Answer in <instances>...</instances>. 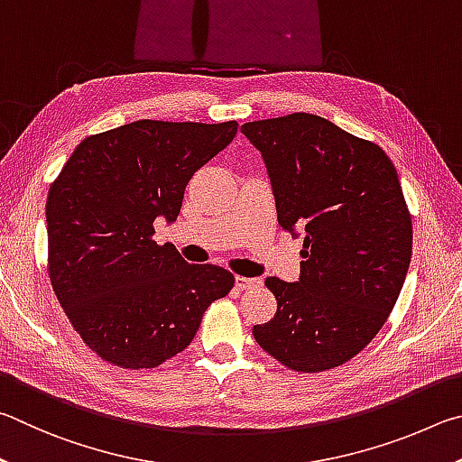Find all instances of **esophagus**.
<instances>
[{
	"mask_svg": "<svg viewBox=\"0 0 462 462\" xmlns=\"http://www.w3.org/2000/svg\"><path fill=\"white\" fill-rule=\"evenodd\" d=\"M257 286H262L260 278H245V276L236 278V288L237 290H249V288H257Z\"/></svg>",
	"mask_w": 462,
	"mask_h": 462,
	"instance_id": "esophagus-1",
	"label": "esophagus"
}]
</instances>
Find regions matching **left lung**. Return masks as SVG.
<instances>
[{"label":"left lung","instance_id":"8db88e82","mask_svg":"<svg viewBox=\"0 0 462 462\" xmlns=\"http://www.w3.org/2000/svg\"><path fill=\"white\" fill-rule=\"evenodd\" d=\"M262 152L282 229H302L300 280L268 278L278 310L257 345L300 374L343 365L393 310L411 257V215L377 143L310 113L241 125Z\"/></svg>","mask_w":462,"mask_h":462}]
</instances>
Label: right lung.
Returning a JSON list of instances; mask_svg holds the SVG:
<instances>
[{"instance_id":"1","label":"right lung","mask_w":462,"mask_h":462,"mask_svg":"<svg viewBox=\"0 0 462 462\" xmlns=\"http://www.w3.org/2000/svg\"><path fill=\"white\" fill-rule=\"evenodd\" d=\"M236 134L237 121L140 119L85 137L51 184L48 276L72 328L101 359L162 365L231 292V272L158 245L153 221H174L192 174Z\"/></svg>"}]
</instances>
